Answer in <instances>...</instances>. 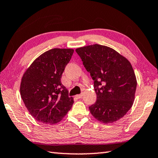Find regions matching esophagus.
<instances>
[{
    "instance_id": "34e87169",
    "label": "esophagus",
    "mask_w": 158,
    "mask_h": 158,
    "mask_svg": "<svg viewBox=\"0 0 158 158\" xmlns=\"http://www.w3.org/2000/svg\"><path fill=\"white\" fill-rule=\"evenodd\" d=\"M76 97L77 98H81L82 97V94H77L76 95Z\"/></svg>"
}]
</instances>
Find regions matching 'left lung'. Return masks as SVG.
<instances>
[{"label":"left lung","mask_w":158,"mask_h":158,"mask_svg":"<svg viewBox=\"0 0 158 158\" xmlns=\"http://www.w3.org/2000/svg\"><path fill=\"white\" fill-rule=\"evenodd\" d=\"M76 52L94 80L97 101L89 107L92 115L106 124L123 118L134 103L137 86L130 62L113 48L97 44Z\"/></svg>","instance_id":"obj_1"}]
</instances>
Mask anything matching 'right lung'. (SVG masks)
<instances>
[{
  "mask_svg": "<svg viewBox=\"0 0 158 158\" xmlns=\"http://www.w3.org/2000/svg\"><path fill=\"white\" fill-rule=\"evenodd\" d=\"M74 50L52 48L35 59L24 73L20 95L34 118L47 125L61 121L74 103L61 82Z\"/></svg>",
  "mask_w": 158,
  "mask_h": 158,
  "instance_id": "1",
  "label": "right lung"
}]
</instances>
